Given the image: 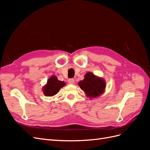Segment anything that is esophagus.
Here are the masks:
<instances>
[{"label":"esophagus","mask_w":150,"mask_h":150,"mask_svg":"<svg viewBox=\"0 0 150 150\" xmlns=\"http://www.w3.org/2000/svg\"><path fill=\"white\" fill-rule=\"evenodd\" d=\"M75 82V81L74 79H69V80H68V83H69V84H73Z\"/></svg>","instance_id":"esophagus-1"}]
</instances>
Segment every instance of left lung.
Here are the masks:
<instances>
[{
  "instance_id": "1",
  "label": "left lung",
  "mask_w": 150,
  "mask_h": 150,
  "mask_svg": "<svg viewBox=\"0 0 150 150\" xmlns=\"http://www.w3.org/2000/svg\"><path fill=\"white\" fill-rule=\"evenodd\" d=\"M78 85L85 93L86 96L89 98L99 97L105 91L106 88L104 79L90 72L84 75V79L80 81Z\"/></svg>"
}]
</instances>
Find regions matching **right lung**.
Wrapping results in <instances>:
<instances>
[{
    "label": "right lung",
    "mask_w": 150,
    "mask_h": 150,
    "mask_svg": "<svg viewBox=\"0 0 150 150\" xmlns=\"http://www.w3.org/2000/svg\"><path fill=\"white\" fill-rule=\"evenodd\" d=\"M65 85L64 81H59L56 76H52L47 80L46 84L44 86L42 91L46 96H54Z\"/></svg>",
    "instance_id": "add662e5"
}]
</instances>
